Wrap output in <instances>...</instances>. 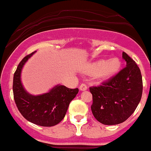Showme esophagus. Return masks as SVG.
<instances>
[{"instance_id":"1","label":"esophagus","mask_w":151,"mask_h":151,"mask_svg":"<svg viewBox=\"0 0 151 151\" xmlns=\"http://www.w3.org/2000/svg\"><path fill=\"white\" fill-rule=\"evenodd\" d=\"M79 90H81V91H85V90H87V86L83 83V84L79 86Z\"/></svg>"}]
</instances>
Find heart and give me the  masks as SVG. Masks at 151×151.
<instances>
[{"label": "heart", "instance_id": "heart-1", "mask_svg": "<svg viewBox=\"0 0 151 151\" xmlns=\"http://www.w3.org/2000/svg\"><path fill=\"white\" fill-rule=\"evenodd\" d=\"M121 68V61L119 59L114 58L108 60H100L90 65V69L93 72H99L103 78H111L118 73Z\"/></svg>", "mask_w": 151, "mask_h": 151}]
</instances>
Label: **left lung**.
<instances>
[{
    "instance_id": "left-lung-1",
    "label": "left lung",
    "mask_w": 151,
    "mask_h": 151,
    "mask_svg": "<svg viewBox=\"0 0 151 151\" xmlns=\"http://www.w3.org/2000/svg\"><path fill=\"white\" fill-rule=\"evenodd\" d=\"M126 67L98 86L90 88L93 95L92 113L104 125H118L129 118L141 100L143 81L140 70L125 52Z\"/></svg>"
}]
</instances>
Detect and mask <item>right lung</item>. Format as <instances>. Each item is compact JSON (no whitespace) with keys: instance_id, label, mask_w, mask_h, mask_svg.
Here are the masks:
<instances>
[{"instance_id":"right-lung-1","label":"right lung","mask_w":151,"mask_h":151,"mask_svg":"<svg viewBox=\"0 0 151 151\" xmlns=\"http://www.w3.org/2000/svg\"><path fill=\"white\" fill-rule=\"evenodd\" d=\"M34 53L36 51L25 57L14 72V102L22 115L29 122L40 126H54L65 116L70 102L76 97L79 89H69L58 84L43 94L32 95L27 92L22 83L21 74L25 64Z\"/></svg>"}]
</instances>
